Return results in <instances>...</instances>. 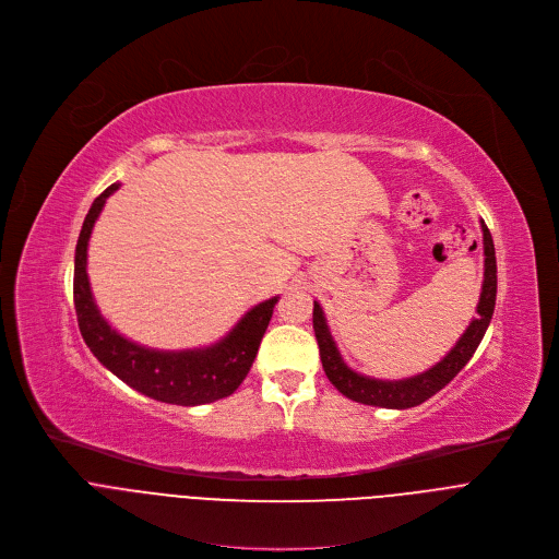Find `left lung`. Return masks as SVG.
<instances>
[{
	"label": "left lung",
	"mask_w": 559,
	"mask_h": 559,
	"mask_svg": "<svg viewBox=\"0 0 559 559\" xmlns=\"http://www.w3.org/2000/svg\"><path fill=\"white\" fill-rule=\"evenodd\" d=\"M480 231H483V287L476 306V317L469 321L467 330L461 334L456 346L444 355L438 364L427 368L425 373H418L414 378L404 380H378L368 378L353 370L337 344H334L325 314L321 306L314 301L312 310V325L319 344V355L328 380L340 393H344L348 400H355L359 404L370 406H384V408H412L436 395L440 389L448 386L459 373L461 368L472 359L476 353L483 334H486L490 319L495 314V301H497V255H495V242L490 236V229L486 222L480 219Z\"/></svg>",
	"instance_id": "1"
}]
</instances>
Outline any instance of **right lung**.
<instances>
[{"instance_id":"add662e5","label":"right lung","mask_w":559,"mask_h":559,"mask_svg":"<svg viewBox=\"0 0 559 559\" xmlns=\"http://www.w3.org/2000/svg\"><path fill=\"white\" fill-rule=\"evenodd\" d=\"M119 186L121 183L107 186L94 200L79 236L76 258H73V306H76L79 328L87 348L109 373L157 402L198 406L231 395L249 373L278 296L253 306L225 337L204 348L157 350L126 340L100 314L87 276L92 229L105 200L119 191Z\"/></svg>"}]
</instances>
